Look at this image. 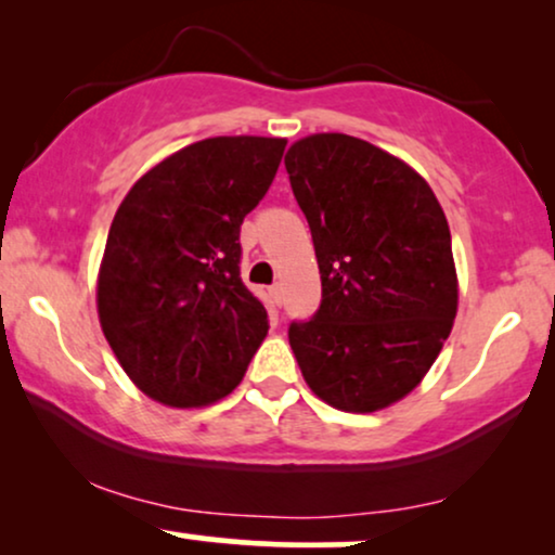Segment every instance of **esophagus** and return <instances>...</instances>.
I'll return each instance as SVG.
<instances>
[{"instance_id":"obj_1","label":"esophagus","mask_w":555,"mask_h":555,"mask_svg":"<svg viewBox=\"0 0 555 555\" xmlns=\"http://www.w3.org/2000/svg\"><path fill=\"white\" fill-rule=\"evenodd\" d=\"M269 297H271V301L273 305H282V284H273L271 289H269Z\"/></svg>"}]
</instances>
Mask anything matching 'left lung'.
I'll return each instance as SVG.
<instances>
[{
	"instance_id": "left-lung-1",
	"label": "left lung",
	"mask_w": 555,
	"mask_h": 555,
	"mask_svg": "<svg viewBox=\"0 0 555 555\" xmlns=\"http://www.w3.org/2000/svg\"><path fill=\"white\" fill-rule=\"evenodd\" d=\"M284 165L322 279L314 320L289 327L299 371L332 409H388L424 380L454 327L444 210L416 169L358 137H305Z\"/></svg>"
}]
</instances>
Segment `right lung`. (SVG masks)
Masks as SVG:
<instances>
[{
    "instance_id": "add662e5",
    "label": "right lung",
    "mask_w": 555,
    "mask_h": 555,
    "mask_svg": "<svg viewBox=\"0 0 555 555\" xmlns=\"http://www.w3.org/2000/svg\"><path fill=\"white\" fill-rule=\"evenodd\" d=\"M286 139L210 137L131 184L103 248L95 307L118 365L152 401L203 409L225 398L269 332L241 282V223Z\"/></svg>"
}]
</instances>
